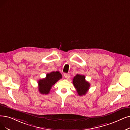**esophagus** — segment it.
I'll return each instance as SVG.
<instances>
[{"mask_svg":"<svg viewBox=\"0 0 130 130\" xmlns=\"http://www.w3.org/2000/svg\"><path fill=\"white\" fill-rule=\"evenodd\" d=\"M64 77L66 78H67V79H69V78H70V75L69 74H64Z\"/></svg>","mask_w":130,"mask_h":130,"instance_id":"esophagus-1","label":"esophagus"}]
</instances>
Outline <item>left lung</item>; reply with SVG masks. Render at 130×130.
Listing matches in <instances>:
<instances>
[{"label":"left lung","mask_w":130,"mask_h":130,"mask_svg":"<svg viewBox=\"0 0 130 130\" xmlns=\"http://www.w3.org/2000/svg\"><path fill=\"white\" fill-rule=\"evenodd\" d=\"M72 83L79 96L85 95L89 90L90 84L89 82L86 81L85 77L84 75H76L74 77Z\"/></svg>","instance_id":"obj_1"}]
</instances>
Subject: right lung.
Instances as JSON below:
<instances>
[{
    "label": "right lung",
    "mask_w": 130,
    "mask_h": 130,
    "mask_svg": "<svg viewBox=\"0 0 130 130\" xmlns=\"http://www.w3.org/2000/svg\"><path fill=\"white\" fill-rule=\"evenodd\" d=\"M61 78L62 75L59 71H52L47 74L45 78L38 82L39 92L42 94H48L52 86Z\"/></svg>",
    "instance_id": "add662e5"
}]
</instances>
